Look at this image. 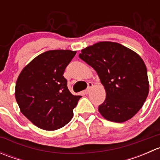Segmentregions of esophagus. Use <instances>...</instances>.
<instances>
[{
	"instance_id": "1",
	"label": "esophagus",
	"mask_w": 160,
	"mask_h": 160,
	"mask_svg": "<svg viewBox=\"0 0 160 160\" xmlns=\"http://www.w3.org/2000/svg\"><path fill=\"white\" fill-rule=\"evenodd\" d=\"M93 83H88V89H87V90L84 91L85 94H88V93H90V90H91V88H93Z\"/></svg>"
}]
</instances>
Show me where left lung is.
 I'll use <instances>...</instances> for the list:
<instances>
[{
  "label": "left lung",
  "instance_id": "obj_1",
  "mask_svg": "<svg viewBox=\"0 0 160 160\" xmlns=\"http://www.w3.org/2000/svg\"><path fill=\"white\" fill-rule=\"evenodd\" d=\"M79 56L96 70L105 90L100 114L118 123L132 118L149 91L147 70L139 55L118 42H100L82 49Z\"/></svg>",
  "mask_w": 160,
  "mask_h": 160
}]
</instances>
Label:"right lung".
Listing matches in <instances>:
<instances>
[{
    "label": "right lung",
    "mask_w": 160,
    "mask_h": 160,
    "mask_svg": "<svg viewBox=\"0 0 160 160\" xmlns=\"http://www.w3.org/2000/svg\"><path fill=\"white\" fill-rule=\"evenodd\" d=\"M77 51L49 50L38 55L19 74L15 99L21 112L33 125L54 131L72 119L74 108L81 96L67 88L64 71Z\"/></svg>",
    "instance_id": "right-lung-1"
}]
</instances>
